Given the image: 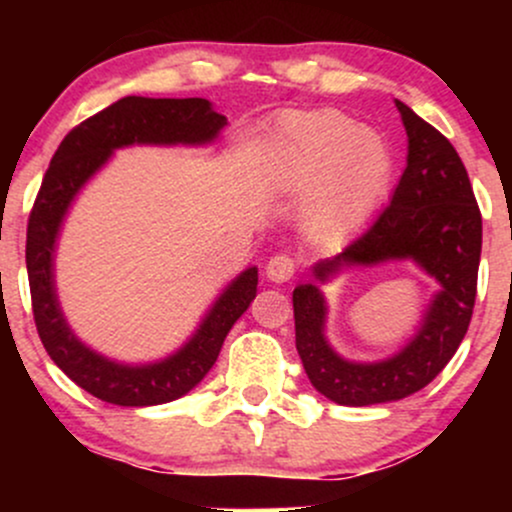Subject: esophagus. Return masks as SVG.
Returning <instances> with one entry per match:
<instances>
[{
  "label": "esophagus",
  "instance_id": "esophagus-1",
  "mask_svg": "<svg viewBox=\"0 0 512 512\" xmlns=\"http://www.w3.org/2000/svg\"><path fill=\"white\" fill-rule=\"evenodd\" d=\"M296 267H298L296 257L281 252V255H274L272 260H269L267 276L274 281V284H284V281L293 279V274H296Z\"/></svg>",
  "mask_w": 512,
  "mask_h": 512
}]
</instances>
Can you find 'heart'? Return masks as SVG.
<instances>
[{
	"mask_svg": "<svg viewBox=\"0 0 512 512\" xmlns=\"http://www.w3.org/2000/svg\"><path fill=\"white\" fill-rule=\"evenodd\" d=\"M272 168L293 190H313L305 204L313 231L346 233L361 226L385 195L392 158L375 132L342 113L317 110L276 134Z\"/></svg>",
	"mask_w": 512,
	"mask_h": 512,
	"instance_id": "obj_1",
	"label": "heart"
}]
</instances>
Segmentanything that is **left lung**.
<instances>
[{"instance_id":"1","label":"left lung","mask_w":512,"mask_h":512,"mask_svg":"<svg viewBox=\"0 0 512 512\" xmlns=\"http://www.w3.org/2000/svg\"><path fill=\"white\" fill-rule=\"evenodd\" d=\"M409 137L407 168L390 204L337 257L317 262L315 279L344 267L414 260L440 284L424 322L399 354L378 363H351L325 339L327 305L315 284L296 286V349L320 395L346 407L395 402L426 387L448 366L467 334L477 298L481 211L467 168L436 127L395 101Z\"/></svg>"}]
</instances>
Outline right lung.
Returning a JSON list of instances; mask_svg holds the SVG:
<instances>
[{"label": "right lung", "mask_w": 512, "mask_h": 512, "mask_svg": "<svg viewBox=\"0 0 512 512\" xmlns=\"http://www.w3.org/2000/svg\"><path fill=\"white\" fill-rule=\"evenodd\" d=\"M204 98L127 96L76 125L52 156L35 197L26 233V267L40 342L52 361L93 397L120 407H151L173 402L195 387L219 358L221 344L257 293V267L221 293L195 337L173 356L149 366H122L91 351L64 320L52 279V255L62 219L76 192L129 144H209L226 125Z\"/></svg>", "instance_id": "obj_1"}]
</instances>
